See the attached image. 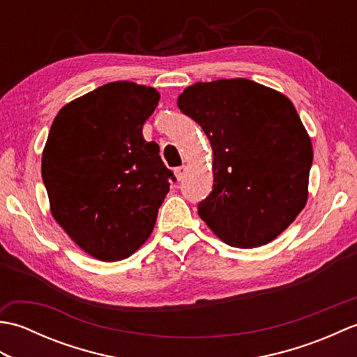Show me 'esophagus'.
Segmentation results:
<instances>
[{"mask_svg":"<svg viewBox=\"0 0 357 357\" xmlns=\"http://www.w3.org/2000/svg\"><path fill=\"white\" fill-rule=\"evenodd\" d=\"M185 173H187V167L185 165H181L174 169V176L178 178V181H183L185 178Z\"/></svg>","mask_w":357,"mask_h":357,"instance_id":"esophagus-1","label":"esophagus"}]
</instances>
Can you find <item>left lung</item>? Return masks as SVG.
<instances>
[{
	"label": "left lung",
	"mask_w": 357,
	"mask_h": 357,
	"mask_svg": "<svg viewBox=\"0 0 357 357\" xmlns=\"http://www.w3.org/2000/svg\"><path fill=\"white\" fill-rule=\"evenodd\" d=\"M213 149V190L198 215L225 244H268L307 202L313 147L294 105L255 81L196 82L178 98Z\"/></svg>",
	"instance_id": "obj_1"
}]
</instances>
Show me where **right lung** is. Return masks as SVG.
Here are the masks:
<instances>
[{
  "label": "right lung",
  "instance_id": "1",
  "mask_svg": "<svg viewBox=\"0 0 357 357\" xmlns=\"http://www.w3.org/2000/svg\"><path fill=\"white\" fill-rule=\"evenodd\" d=\"M159 102L153 87L116 81L58 112L43 151V183L55 221L90 256L121 261L153 230L176 181L142 126Z\"/></svg>",
  "mask_w": 357,
  "mask_h": 357
}]
</instances>
